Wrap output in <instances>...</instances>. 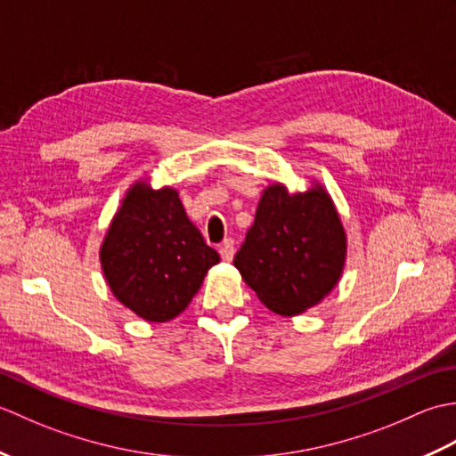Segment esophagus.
Here are the masks:
<instances>
[{
	"label": "esophagus",
	"mask_w": 456,
	"mask_h": 456,
	"mask_svg": "<svg viewBox=\"0 0 456 456\" xmlns=\"http://www.w3.org/2000/svg\"><path fill=\"white\" fill-rule=\"evenodd\" d=\"M219 255H221V258L225 260V263H231V260H233V256H235V243L231 239H227V240H223V245L219 247Z\"/></svg>",
	"instance_id": "1"
}]
</instances>
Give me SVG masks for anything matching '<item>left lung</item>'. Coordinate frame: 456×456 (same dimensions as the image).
<instances>
[{"mask_svg":"<svg viewBox=\"0 0 456 456\" xmlns=\"http://www.w3.org/2000/svg\"><path fill=\"white\" fill-rule=\"evenodd\" d=\"M346 233L322 182L289 191L273 182L260 196L233 265L270 312L296 317L322 304L343 276Z\"/></svg>","mask_w":456,"mask_h":456,"instance_id":"1","label":"left lung"}]
</instances>
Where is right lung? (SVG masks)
Listing matches in <instances>:
<instances>
[{
	"label": "right lung",
	"instance_id": "add662e5",
	"mask_svg": "<svg viewBox=\"0 0 456 456\" xmlns=\"http://www.w3.org/2000/svg\"><path fill=\"white\" fill-rule=\"evenodd\" d=\"M219 260L188 219L178 190L152 188L151 176L125 191L100 245L111 294L149 323L178 317Z\"/></svg>",
	"mask_w": 456,
	"mask_h": 456
}]
</instances>
